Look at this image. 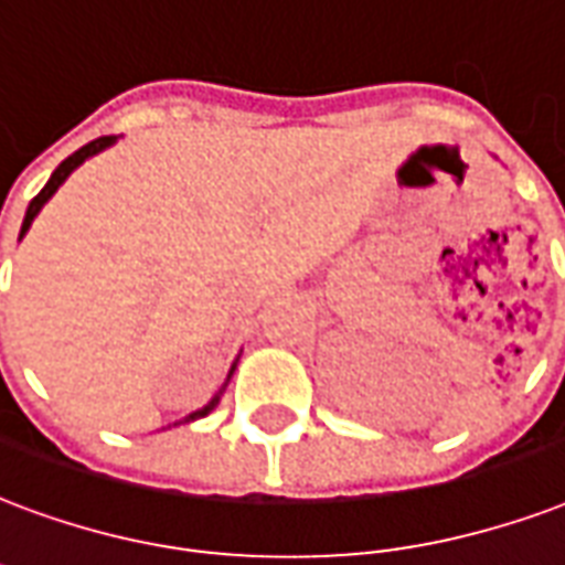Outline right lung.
I'll return each instance as SVG.
<instances>
[{
	"mask_svg": "<svg viewBox=\"0 0 565 565\" xmlns=\"http://www.w3.org/2000/svg\"><path fill=\"white\" fill-rule=\"evenodd\" d=\"M111 141H115V136H103V139L88 141L85 148H79V150H76V153H73V157H67V159H64V162H62V166L55 168L53 178H50V183H46V186H43L41 192H38V195L32 198V204H29V210H25L23 227H20V239H23V234H25V231H29V225H32V222H34V215L41 213V206L46 204V201H50V198L55 195V189L62 186V183H64V180H67V174H71L73 168L82 166V162H85V159H88V157H94V153H100V150L109 148ZM231 373H234V367H231ZM218 399H222V391H218V394H215V397L210 399V403H206L204 408H198V412H192V415L186 417V424H189V420H198V417L210 415V412H213V408L218 406Z\"/></svg>",
	"mask_w": 565,
	"mask_h": 565,
	"instance_id": "1",
	"label": "right lung"
}]
</instances>
